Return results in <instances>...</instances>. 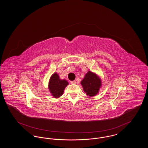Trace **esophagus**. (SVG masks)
Masks as SVG:
<instances>
[{"instance_id": "obj_1", "label": "esophagus", "mask_w": 148, "mask_h": 148, "mask_svg": "<svg viewBox=\"0 0 148 148\" xmlns=\"http://www.w3.org/2000/svg\"><path fill=\"white\" fill-rule=\"evenodd\" d=\"M71 84H76V81L75 80H73V81H71Z\"/></svg>"}]
</instances>
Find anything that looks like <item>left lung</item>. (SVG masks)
Listing matches in <instances>:
<instances>
[{
  "label": "left lung",
  "instance_id": "8db88e82",
  "mask_svg": "<svg viewBox=\"0 0 148 148\" xmlns=\"http://www.w3.org/2000/svg\"><path fill=\"white\" fill-rule=\"evenodd\" d=\"M80 84L86 95L92 97L97 95L102 86L100 77L96 73L89 71L85 75Z\"/></svg>",
  "mask_w": 148,
  "mask_h": 148
}]
</instances>
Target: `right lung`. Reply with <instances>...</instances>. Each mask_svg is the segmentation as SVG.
Segmentation results:
<instances>
[{"instance_id": "1", "label": "right lung", "mask_w": 148, "mask_h": 148, "mask_svg": "<svg viewBox=\"0 0 148 148\" xmlns=\"http://www.w3.org/2000/svg\"><path fill=\"white\" fill-rule=\"evenodd\" d=\"M69 84L65 79H61L57 73H54L50 77L48 83V89L52 97L55 98L60 97L65 88Z\"/></svg>"}]
</instances>
